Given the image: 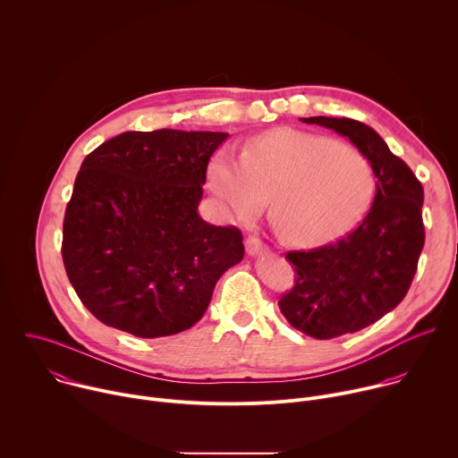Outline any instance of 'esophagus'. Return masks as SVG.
Masks as SVG:
<instances>
[{
    "label": "esophagus",
    "mask_w": 458,
    "mask_h": 458,
    "mask_svg": "<svg viewBox=\"0 0 458 458\" xmlns=\"http://www.w3.org/2000/svg\"><path fill=\"white\" fill-rule=\"evenodd\" d=\"M244 246H246V253L251 255V257L263 255V253L268 251V246L263 244V241H259L257 237H248L246 242H244Z\"/></svg>",
    "instance_id": "obj_1"
}]
</instances>
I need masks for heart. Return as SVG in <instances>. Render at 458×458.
<instances>
[{
    "label": "heart",
    "mask_w": 458,
    "mask_h": 458,
    "mask_svg": "<svg viewBox=\"0 0 458 458\" xmlns=\"http://www.w3.org/2000/svg\"><path fill=\"white\" fill-rule=\"evenodd\" d=\"M208 188L225 216L248 219L263 208L283 237L311 246L355 226L375 193V174L357 148L297 128H276L250 140L244 154L216 150Z\"/></svg>",
    "instance_id": "1"
}]
</instances>
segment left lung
Here are the masks:
<instances>
[{
  "label": "left lung",
  "mask_w": 458,
  "mask_h": 458,
  "mask_svg": "<svg viewBox=\"0 0 458 458\" xmlns=\"http://www.w3.org/2000/svg\"><path fill=\"white\" fill-rule=\"evenodd\" d=\"M301 121L348 138L377 177L373 205L353 232L286 255L297 277L279 301L283 315L313 339H335L377 322L406 297L424 246V190L371 126L350 117Z\"/></svg>",
  "instance_id": "8db88e82"
}]
</instances>
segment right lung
Segmentation results:
<instances>
[{"label":"right lung","mask_w":458,"mask_h":458,"mask_svg":"<svg viewBox=\"0 0 458 458\" xmlns=\"http://www.w3.org/2000/svg\"><path fill=\"white\" fill-rule=\"evenodd\" d=\"M226 132H123L89 154L63 223V263L89 311L143 339L198 322L244 257L233 226L199 216L207 166Z\"/></svg>","instance_id":"add662e5"}]
</instances>
